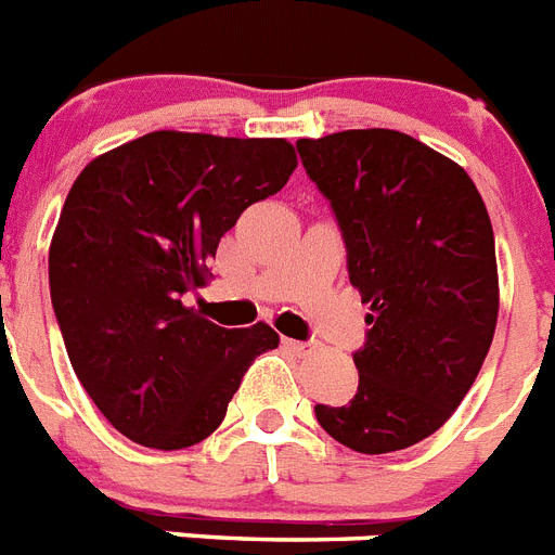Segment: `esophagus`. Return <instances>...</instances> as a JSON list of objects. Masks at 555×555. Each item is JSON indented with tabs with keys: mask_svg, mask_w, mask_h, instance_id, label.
<instances>
[{
	"mask_svg": "<svg viewBox=\"0 0 555 555\" xmlns=\"http://www.w3.org/2000/svg\"><path fill=\"white\" fill-rule=\"evenodd\" d=\"M283 345H286L292 353H297V357H309L311 350H314V343H297V339H283Z\"/></svg>",
	"mask_w": 555,
	"mask_h": 555,
	"instance_id": "esophagus-1",
	"label": "esophagus"
}]
</instances>
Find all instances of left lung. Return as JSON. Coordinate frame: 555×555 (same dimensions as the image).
Wrapping results in <instances>:
<instances>
[{"instance_id":"8db88e82","label":"left lung","mask_w":555,"mask_h":555,"mask_svg":"<svg viewBox=\"0 0 555 555\" xmlns=\"http://www.w3.org/2000/svg\"><path fill=\"white\" fill-rule=\"evenodd\" d=\"M331 202L367 343L353 353L357 396L317 404L343 447L385 454L447 424L475 385L500 311L494 230L475 182L449 156L392 129L297 140Z\"/></svg>"}]
</instances>
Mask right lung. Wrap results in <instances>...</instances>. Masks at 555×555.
<instances>
[{"mask_svg":"<svg viewBox=\"0 0 555 555\" xmlns=\"http://www.w3.org/2000/svg\"><path fill=\"white\" fill-rule=\"evenodd\" d=\"M297 168L278 137L151 131L94 156L69 188L50 244V295L66 353L117 433L151 449L219 429L267 323L221 328L184 306L210 278L241 212Z\"/></svg>","mask_w":555,"mask_h":555,"instance_id":"add662e5","label":"right lung"}]
</instances>
